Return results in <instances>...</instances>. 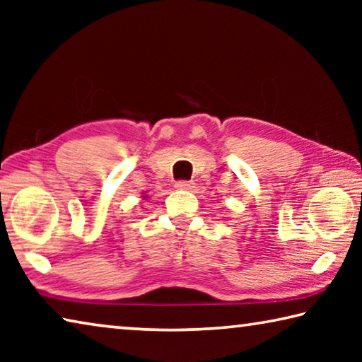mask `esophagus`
I'll return each instance as SVG.
<instances>
[{
  "instance_id": "34e87169",
  "label": "esophagus",
  "mask_w": 362,
  "mask_h": 362,
  "mask_svg": "<svg viewBox=\"0 0 362 362\" xmlns=\"http://www.w3.org/2000/svg\"><path fill=\"white\" fill-rule=\"evenodd\" d=\"M175 188L179 189H192L193 188V183L188 182V180H179L175 183Z\"/></svg>"
}]
</instances>
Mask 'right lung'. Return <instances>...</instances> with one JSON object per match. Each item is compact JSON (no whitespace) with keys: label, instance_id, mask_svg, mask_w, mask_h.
Here are the masks:
<instances>
[{"label":"right lung","instance_id":"obj_1","mask_svg":"<svg viewBox=\"0 0 362 362\" xmlns=\"http://www.w3.org/2000/svg\"><path fill=\"white\" fill-rule=\"evenodd\" d=\"M144 198H146V196H144Z\"/></svg>","mask_w":362,"mask_h":362}]
</instances>
